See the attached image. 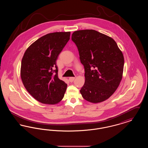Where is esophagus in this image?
Masks as SVG:
<instances>
[{"instance_id": "obj_1", "label": "esophagus", "mask_w": 148, "mask_h": 148, "mask_svg": "<svg viewBox=\"0 0 148 148\" xmlns=\"http://www.w3.org/2000/svg\"><path fill=\"white\" fill-rule=\"evenodd\" d=\"M75 79V77H70L69 78V80L70 81V82H73Z\"/></svg>"}]
</instances>
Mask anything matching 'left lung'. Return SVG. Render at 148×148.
Segmentation results:
<instances>
[{
    "label": "left lung",
    "instance_id": "left-lung-1",
    "mask_svg": "<svg viewBox=\"0 0 148 148\" xmlns=\"http://www.w3.org/2000/svg\"><path fill=\"white\" fill-rule=\"evenodd\" d=\"M71 40L84 67L85 83L80 90L83 98L93 103L106 100L116 90L122 79V52L113 39L95 30L75 31Z\"/></svg>",
    "mask_w": 148,
    "mask_h": 148
}]
</instances>
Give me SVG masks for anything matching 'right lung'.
Returning <instances> with one entry per match:
<instances>
[{
	"mask_svg": "<svg viewBox=\"0 0 148 148\" xmlns=\"http://www.w3.org/2000/svg\"><path fill=\"white\" fill-rule=\"evenodd\" d=\"M71 32L44 35L25 51L21 75L29 93L38 101L55 104L63 98L67 84L58 76L56 60L70 39Z\"/></svg>",
	"mask_w": 148,
	"mask_h": 148,
	"instance_id": "obj_1",
	"label": "right lung"
}]
</instances>
